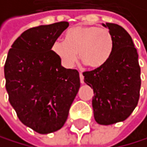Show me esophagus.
Returning <instances> with one entry per match:
<instances>
[{"label":"esophagus","mask_w":147,"mask_h":147,"mask_svg":"<svg viewBox=\"0 0 147 147\" xmlns=\"http://www.w3.org/2000/svg\"><path fill=\"white\" fill-rule=\"evenodd\" d=\"M79 76H80V82H81V84H84V75H83V74L80 73Z\"/></svg>","instance_id":"esophagus-1"}]
</instances>
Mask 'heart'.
<instances>
[{"label":"heart","instance_id":"obj_1","mask_svg":"<svg viewBox=\"0 0 147 147\" xmlns=\"http://www.w3.org/2000/svg\"><path fill=\"white\" fill-rule=\"evenodd\" d=\"M114 41L110 31L96 26L77 25L67 31L64 42H55L53 52L65 68H71L78 57L91 69L103 67L109 60Z\"/></svg>","mask_w":147,"mask_h":147}]
</instances>
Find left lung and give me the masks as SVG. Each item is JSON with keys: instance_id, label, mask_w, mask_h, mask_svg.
I'll return each mask as SVG.
<instances>
[{"instance_id": "obj_1", "label": "left lung", "mask_w": 147, "mask_h": 147, "mask_svg": "<svg viewBox=\"0 0 147 147\" xmlns=\"http://www.w3.org/2000/svg\"><path fill=\"white\" fill-rule=\"evenodd\" d=\"M112 33V54L103 67L84 72V83L94 90L92 105L96 123L109 125L125 121L139 100L141 70L131 36L115 23H102Z\"/></svg>"}]
</instances>
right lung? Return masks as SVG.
Masks as SVG:
<instances>
[{
  "instance_id": "add662e5",
  "label": "right lung",
  "mask_w": 147,
  "mask_h": 147,
  "mask_svg": "<svg viewBox=\"0 0 147 147\" xmlns=\"http://www.w3.org/2000/svg\"><path fill=\"white\" fill-rule=\"evenodd\" d=\"M67 22L23 32L12 43L4 65L9 102L23 125L39 134L63 126L80 88L77 70L66 69L52 51Z\"/></svg>"
}]
</instances>
